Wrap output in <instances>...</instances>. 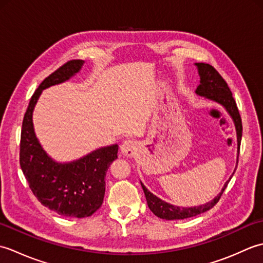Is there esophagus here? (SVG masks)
<instances>
[{"instance_id": "1", "label": "esophagus", "mask_w": 263, "mask_h": 263, "mask_svg": "<svg viewBox=\"0 0 263 263\" xmlns=\"http://www.w3.org/2000/svg\"><path fill=\"white\" fill-rule=\"evenodd\" d=\"M121 153L126 157H132L137 153V143L133 140H126L122 143Z\"/></svg>"}]
</instances>
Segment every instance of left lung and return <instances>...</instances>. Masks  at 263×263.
<instances>
[{
	"label": "left lung",
	"mask_w": 263,
	"mask_h": 263,
	"mask_svg": "<svg viewBox=\"0 0 263 263\" xmlns=\"http://www.w3.org/2000/svg\"><path fill=\"white\" fill-rule=\"evenodd\" d=\"M195 65L198 66L199 74H200V85L197 88L195 92H197L199 96H203L211 100H215L216 103L224 106L226 110L230 113L236 126L238 153H239V144H241L242 131H243L242 119H241V115H239L235 100L233 98L230 87H228L227 82L224 80V78L219 74V72H218L212 65L206 64V63H195ZM227 184L228 182L225 184V186L222 187L221 192L218 194L214 200L210 201V202L199 205V206H193V208H181V206L172 205L170 203L165 202V201L158 199L152 192H149L142 183H141V186L144 192V195H146L149 209L152 210L156 216L161 218V219L174 220V219H185V218L194 217L197 215L202 214V212L210 210L221 198V194L224 193Z\"/></svg>",
	"instance_id": "obj_1"
}]
</instances>
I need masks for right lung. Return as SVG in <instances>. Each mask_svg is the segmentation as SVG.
<instances>
[{
  "instance_id": "obj_1",
  "label": "right lung",
  "mask_w": 263,
  "mask_h": 263,
  "mask_svg": "<svg viewBox=\"0 0 263 263\" xmlns=\"http://www.w3.org/2000/svg\"><path fill=\"white\" fill-rule=\"evenodd\" d=\"M82 64V60L68 61L39 85L25 113L20 139V166L33 195L57 214L74 218L89 217L100 208L106 172L117 158L119 146L97 149L72 163H55L35 136L32 110L44 89L70 79Z\"/></svg>"
}]
</instances>
